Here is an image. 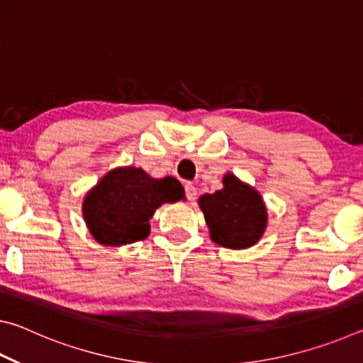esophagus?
Listing matches in <instances>:
<instances>
[{"mask_svg": "<svg viewBox=\"0 0 363 363\" xmlns=\"http://www.w3.org/2000/svg\"><path fill=\"white\" fill-rule=\"evenodd\" d=\"M186 195H187L189 201H194L196 199V187L194 186V184H190V182L186 184Z\"/></svg>", "mask_w": 363, "mask_h": 363, "instance_id": "esophagus-1", "label": "esophagus"}]
</instances>
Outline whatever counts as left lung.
Segmentation results:
<instances>
[{
	"label": "left lung",
	"instance_id": "left-lung-1",
	"mask_svg": "<svg viewBox=\"0 0 363 363\" xmlns=\"http://www.w3.org/2000/svg\"><path fill=\"white\" fill-rule=\"evenodd\" d=\"M223 189L199 199L211 240L224 248L247 250L261 240L267 227V208L250 184L227 173Z\"/></svg>",
	"mask_w": 363,
	"mask_h": 363
}]
</instances>
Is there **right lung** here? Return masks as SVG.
Segmentation results:
<instances>
[{
  "instance_id": "add662e5",
  "label": "right lung",
  "mask_w": 363,
  "mask_h": 363,
  "mask_svg": "<svg viewBox=\"0 0 363 363\" xmlns=\"http://www.w3.org/2000/svg\"><path fill=\"white\" fill-rule=\"evenodd\" d=\"M182 199L184 189L174 177L155 179L143 168L120 167L84 195L82 211L97 243L121 247L149 237L157 208Z\"/></svg>"
}]
</instances>
